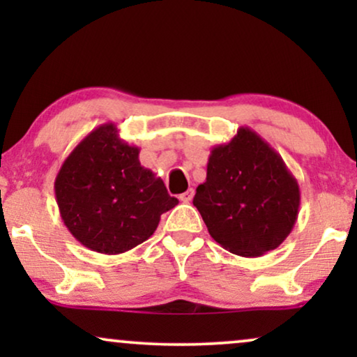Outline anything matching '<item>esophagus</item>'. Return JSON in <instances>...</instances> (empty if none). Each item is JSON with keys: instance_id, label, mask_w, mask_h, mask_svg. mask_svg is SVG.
<instances>
[{"instance_id": "obj_1", "label": "esophagus", "mask_w": 357, "mask_h": 357, "mask_svg": "<svg viewBox=\"0 0 357 357\" xmlns=\"http://www.w3.org/2000/svg\"><path fill=\"white\" fill-rule=\"evenodd\" d=\"M193 195H195V190H193V188H188L187 192L180 195L178 198H180V202H183V203H190V202H192V199H193Z\"/></svg>"}]
</instances>
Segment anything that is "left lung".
<instances>
[{
  "label": "left lung",
  "instance_id": "8db88e82",
  "mask_svg": "<svg viewBox=\"0 0 357 357\" xmlns=\"http://www.w3.org/2000/svg\"><path fill=\"white\" fill-rule=\"evenodd\" d=\"M193 204L208 232L241 257H261L286 241L297 221L301 190L280 154L248 126L211 149L206 182Z\"/></svg>",
  "mask_w": 357,
  "mask_h": 357
}]
</instances>
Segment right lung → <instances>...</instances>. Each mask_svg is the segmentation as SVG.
Returning <instances> with one entry per match:
<instances>
[{
    "label": "right lung",
    "mask_w": 357,
    "mask_h": 357,
    "mask_svg": "<svg viewBox=\"0 0 357 357\" xmlns=\"http://www.w3.org/2000/svg\"><path fill=\"white\" fill-rule=\"evenodd\" d=\"M55 197L73 237L105 255L148 241L160 214L178 203L114 123L97 126L71 151L56 174Z\"/></svg>",
    "instance_id": "add662e5"
}]
</instances>
